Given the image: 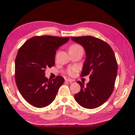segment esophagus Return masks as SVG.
<instances>
[{
  "instance_id": "esophagus-1",
  "label": "esophagus",
  "mask_w": 135,
  "mask_h": 135,
  "mask_svg": "<svg viewBox=\"0 0 135 135\" xmlns=\"http://www.w3.org/2000/svg\"><path fill=\"white\" fill-rule=\"evenodd\" d=\"M65 81H67V82L72 83L73 81V79H65Z\"/></svg>"
}]
</instances>
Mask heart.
<instances>
[{
  "label": "heart",
  "mask_w": 135,
  "mask_h": 135,
  "mask_svg": "<svg viewBox=\"0 0 135 135\" xmlns=\"http://www.w3.org/2000/svg\"><path fill=\"white\" fill-rule=\"evenodd\" d=\"M79 50H83V48L80 45L78 44H72L71 46L69 47V52L71 51H75ZM78 68L76 66H71L67 69L66 71V74L70 76H73L75 73L78 71Z\"/></svg>",
  "instance_id": "heart-1"
}]
</instances>
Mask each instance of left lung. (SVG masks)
I'll use <instances>...</instances> for the list:
<instances>
[{
	"label": "left lung",
	"instance_id": "1",
	"mask_svg": "<svg viewBox=\"0 0 135 135\" xmlns=\"http://www.w3.org/2000/svg\"><path fill=\"white\" fill-rule=\"evenodd\" d=\"M74 42L83 46L86 53L81 76H89L84 85L80 81V91L75 94V101L81 107L95 109L104 104L113 92L118 65L115 54L110 45L92 36H71Z\"/></svg>",
	"mask_w": 135,
	"mask_h": 135
}]
</instances>
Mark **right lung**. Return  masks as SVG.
<instances>
[{
  "instance_id": "add662e5",
  "label": "right lung",
  "mask_w": 135,
  "mask_h": 135,
  "mask_svg": "<svg viewBox=\"0 0 135 135\" xmlns=\"http://www.w3.org/2000/svg\"><path fill=\"white\" fill-rule=\"evenodd\" d=\"M70 37L36 36L20 48L15 60V80L18 91L28 103L36 108L47 107L55 99L64 78L57 76L50 80L45 76L48 68L55 66L59 47Z\"/></svg>"
}]
</instances>
